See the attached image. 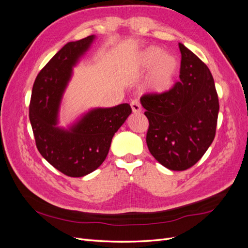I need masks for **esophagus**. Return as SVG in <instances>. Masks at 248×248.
I'll return each mask as SVG.
<instances>
[{"mask_svg": "<svg viewBox=\"0 0 248 248\" xmlns=\"http://www.w3.org/2000/svg\"><path fill=\"white\" fill-rule=\"evenodd\" d=\"M130 106H131V109H132V111H133V114H139V112L141 111V107H140V101L133 100V101L130 103Z\"/></svg>", "mask_w": 248, "mask_h": 248, "instance_id": "34e87169", "label": "esophagus"}]
</instances>
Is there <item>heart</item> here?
Wrapping results in <instances>:
<instances>
[{
    "label": "heart",
    "mask_w": 248,
    "mask_h": 248,
    "mask_svg": "<svg viewBox=\"0 0 248 248\" xmlns=\"http://www.w3.org/2000/svg\"><path fill=\"white\" fill-rule=\"evenodd\" d=\"M149 70L144 89L154 95H163L175 86L180 62L174 55H163L162 48L150 46L134 56L127 69L131 74H142Z\"/></svg>",
    "instance_id": "heart-1"
}]
</instances>
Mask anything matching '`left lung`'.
Returning a JSON list of instances; mask_svg holds the SVG:
<instances>
[{"label":"left lung","instance_id":"1","mask_svg":"<svg viewBox=\"0 0 248 248\" xmlns=\"http://www.w3.org/2000/svg\"><path fill=\"white\" fill-rule=\"evenodd\" d=\"M179 47L181 81L167 94L140 98L149 120V151L170 170H185L202 158L214 140L219 111L209 68L184 44Z\"/></svg>","mask_w":248,"mask_h":248}]
</instances>
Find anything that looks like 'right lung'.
<instances>
[{
    "mask_svg": "<svg viewBox=\"0 0 248 248\" xmlns=\"http://www.w3.org/2000/svg\"><path fill=\"white\" fill-rule=\"evenodd\" d=\"M95 39L91 35L65 44L37 76L30 102L37 149L52 167L69 177H84L101 166L112 137L131 114L128 103L94 108L67 127L59 126L60 108L73 68Z\"/></svg>",
    "mask_w": 248,
    "mask_h": 248,
    "instance_id": "obj_1",
    "label": "right lung"
}]
</instances>
